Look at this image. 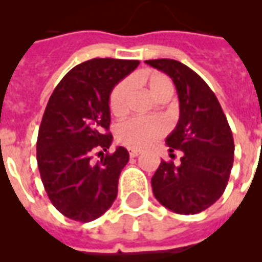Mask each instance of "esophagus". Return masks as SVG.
<instances>
[{
	"label": "esophagus",
	"instance_id": "34e87169",
	"mask_svg": "<svg viewBox=\"0 0 262 262\" xmlns=\"http://www.w3.org/2000/svg\"><path fill=\"white\" fill-rule=\"evenodd\" d=\"M140 154H141V152L137 151V149H130V151H129V155H130V158H137Z\"/></svg>",
	"mask_w": 262,
	"mask_h": 262
}]
</instances>
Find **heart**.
Returning a JSON list of instances; mask_svg holds the SVG:
<instances>
[{
    "instance_id": "b5f03b06",
    "label": "heart",
    "mask_w": 262,
    "mask_h": 262,
    "mask_svg": "<svg viewBox=\"0 0 262 262\" xmlns=\"http://www.w3.org/2000/svg\"><path fill=\"white\" fill-rule=\"evenodd\" d=\"M139 83H143L149 94L159 102L168 99L172 94V83L167 76L155 71H143L136 76ZM129 83L123 80L113 88L108 99L110 111L114 115L125 114L129 94ZM167 127L159 118H133L118 125L115 137L119 144L132 149H144L163 137Z\"/></svg>"
}]
</instances>
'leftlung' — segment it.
Masks as SVG:
<instances>
[{"label": "left lung", "mask_w": 262, "mask_h": 262, "mask_svg": "<svg viewBox=\"0 0 262 262\" xmlns=\"http://www.w3.org/2000/svg\"><path fill=\"white\" fill-rule=\"evenodd\" d=\"M145 63L174 81L179 99V119L166 139L170 156L182 152L178 164L164 162L151 179L155 199L181 215H194L215 204L227 186L234 163V139L219 100L190 68L175 59H149Z\"/></svg>", "instance_id": "8db88e82"}]
</instances>
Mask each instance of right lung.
I'll use <instances>...</instances> for the list:
<instances>
[{"instance_id": "right-lung-1", "label": "right lung", "mask_w": 262, "mask_h": 262, "mask_svg": "<svg viewBox=\"0 0 262 262\" xmlns=\"http://www.w3.org/2000/svg\"><path fill=\"white\" fill-rule=\"evenodd\" d=\"M139 63L115 58L79 63L49 99L39 127L36 160L51 204L69 219L92 222L117 199L119 174L129 162V152L123 147L107 152L113 143L108 99L115 84ZM96 150L102 156L94 162Z\"/></svg>"}]
</instances>
